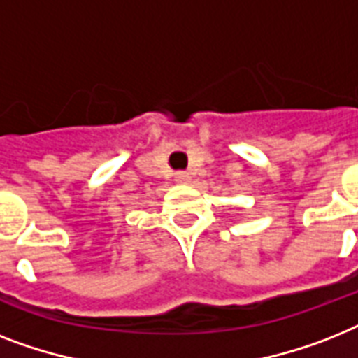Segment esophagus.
Segmentation results:
<instances>
[{
	"mask_svg": "<svg viewBox=\"0 0 358 358\" xmlns=\"http://www.w3.org/2000/svg\"><path fill=\"white\" fill-rule=\"evenodd\" d=\"M189 180H191V176H189V173H185V171L174 173V182H178V184H189Z\"/></svg>",
	"mask_w": 358,
	"mask_h": 358,
	"instance_id": "34e87169",
	"label": "esophagus"
}]
</instances>
